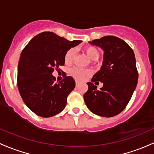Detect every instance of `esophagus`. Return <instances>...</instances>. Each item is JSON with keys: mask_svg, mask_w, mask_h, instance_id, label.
I'll return each mask as SVG.
<instances>
[{"mask_svg": "<svg viewBox=\"0 0 154 154\" xmlns=\"http://www.w3.org/2000/svg\"><path fill=\"white\" fill-rule=\"evenodd\" d=\"M79 82H78V81H75V86H79Z\"/></svg>", "mask_w": 154, "mask_h": 154, "instance_id": "1", "label": "esophagus"}]
</instances>
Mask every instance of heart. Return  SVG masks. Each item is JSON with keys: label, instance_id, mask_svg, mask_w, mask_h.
Listing matches in <instances>:
<instances>
[{"label": "heart", "instance_id": "obj_1", "mask_svg": "<svg viewBox=\"0 0 154 154\" xmlns=\"http://www.w3.org/2000/svg\"><path fill=\"white\" fill-rule=\"evenodd\" d=\"M84 52L89 57L91 60H97L99 57V51L97 48L92 46H87L84 48ZM75 54V50L74 49H70L66 52L65 56V63L69 64L73 60L74 56ZM71 75L75 79H79V80H83L85 79L86 76L89 75L91 74V71L89 70H84V69L75 68H72L71 70Z\"/></svg>", "mask_w": 154, "mask_h": 154}]
</instances>
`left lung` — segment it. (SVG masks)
Here are the masks:
<instances>
[{
	"mask_svg": "<svg viewBox=\"0 0 154 154\" xmlns=\"http://www.w3.org/2000/svg\"><path fill=\"white\" fill-rule=\"evenodd\" d=\"M104 51L100 70L88 82L84 98L86 106L94 114L103 117L118 115L126 108L137 86L138 73L133 50L118 37L107 35L89 41ZM100 81L98 91L93 82Z\"/></svg>",
	"mask_w": 154,
	"mask_h": 154,
	"instance_id": "obj_1",
	"label": "left lung"
}]
</instances>
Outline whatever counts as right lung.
Returning <instances> with one entry per match:
<instances>
[{
	"mask_svg": "<svg viewBox=\"0 0 154 154\" xmlns=\"http://www.w3.org/2000/svg\"><path fill=\"white\" fill-rule=\"evenodd\" d=\"M82 41H68L54 32H43L30 40L20 55L17 86L25 105L39 116L51 117L66 106L67 97L75 88V80L66 76L55 82L54 69L65 64L70 48Z\"/></svg>",
	"mask_w": 154,
	"mask_h": 154,
	"instance_id": "1",
	"label": "right lung"
}]
</instances>
